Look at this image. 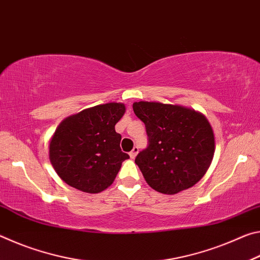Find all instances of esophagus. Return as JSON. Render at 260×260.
I'll use <instances>...</instances> for the list:
<instances>
[{
	"label": "esophagus",
	"mask_w": 260,
	"mask_h": 260,
	"mask_svg": "<svg viewBox=\"0 0 260 260\" xmlns=\"http://www.w3.org/2000/svg\"><path fill=\"white\" fill-rule=\"evenodd\" d=\"M138 152H139V148L138 147H134L133 150L129 152V156H131L132 159H134V158L136 157V155H138Z\"/></svg>",
	"instance_id": "34e87169"
}]
</instances>
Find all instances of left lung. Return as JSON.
Masks as SVG:
<instances>
[{
    "label": "left lung",
    "instance_id": "obj_1",
    "mask_svg": "<svg viewBox=\"0 0 260 260\" xmlns=\"http://www.w3.org/2000/svg\"><path fill=\"white\" fill-rule=\"evenodd\" d=\"M136 117L146 125L148 147L135 164L156 191L174 195L203 178L214 155L208 119L195 110L157 102H135Z\"/></svg>",
    "mask_w": 260,
    "mask_h": 260
}]
</instances>
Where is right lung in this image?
<instances>
[{"instance_id":"add662e5","label":"right lung","mask_w":260,"mask_h":260,"mask_svg":"<svg viewBox=\"0 0 260 260\" xmlns=\"http://www.w3.org/2000/svg\"><path fill=\"white\" fill-rule=\"evenodd\" d=\"M125 113L122 103H107L74 114L60 122L52 136L49 158L65 183L96 193L116 179L129 156L120 149L114 126Z\"/></svg>"}]
</instances>
